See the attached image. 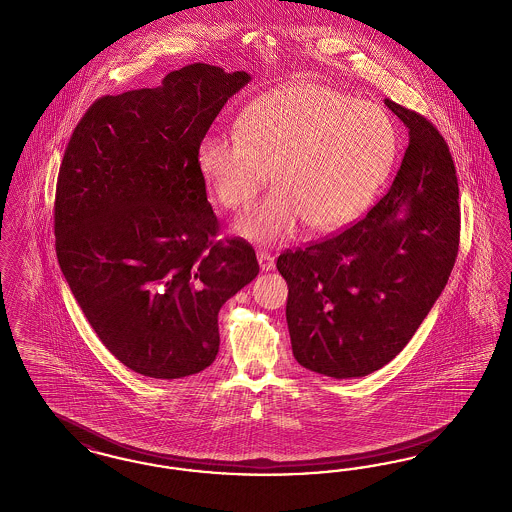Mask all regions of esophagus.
Masks as SVG:
<instances>
[{
    "label": "esophagus",
    "instance_id": "34e87169",
    "mask_svg": "<svg viewBox=\"0 0 512 512\" xmlns=\"http://www.w3.org/2000/svg\"><path fill=\"white\" fill-rule=\"evenodd\" d=\"M257 259H259V265H261V268L263 270H274V257L266 251V249H259L257 251Z\"/></svg>",
    "mask_w": 512,
    "mask_h": 512
}]
</instances>
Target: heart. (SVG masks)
Wrapping results in <instances>:
<instances>
[{
    "mask_svg": "<svg viewBox=\"0 0 512 512\" xmlns=\"http://www.w3.org/2000/svg\"><path fill=\"white\" fill-rule=\"evenodd\" d=\"M396 127L371 103L318 83L268 93L240 116L236 131L213 129L198 165L219 202L246 209L270 181L276 190L236 230L253 242L347 225L373 200L396 160Z\"/></svg>",
    "mask_w": 512,
    "mask_h": 512,
    "instance_id": "1",
    "label": "heart"
}]
</instances>
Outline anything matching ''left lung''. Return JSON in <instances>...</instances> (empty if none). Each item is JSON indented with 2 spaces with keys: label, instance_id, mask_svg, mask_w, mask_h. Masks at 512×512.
I'll use <instances>...</instances> for the list:
<instances>
[{
  "label": "left lung",
  "instance_id": "1",
  "mask_svg": "<svg viewBox=\"0 0 512 512\" xmlns=\"http://www.w3.org/2000/svg\"><path fill=\"white\" fill-rule=\"evenodd\" d=\"M409 143L389 192L364 219L287 249L286 318L295 360L364 377L408 345L448 284L459 251V184L450 148L423 114L385 99Z\"/></svg>",
  "mask_w": 512,
  "mask_h": 512
}]
</instances>
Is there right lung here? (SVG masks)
I'll list each match as a JSON object with an SVG mask.
<instances>
[{"label":"right lung","instance_id":"obj_1","mask_svg":"<svg viewBox=\"0 0 512 512\" xmlns=\"http://www.w3.org/2000/svg\"><path fill=\"white\" fill-rule=\"evenodd\" d=\"M249 76L204 62L160 87L106 95L64 150L55 249L87 322L123 366L179 379L213 364L217 316L257 274L255 249L217 240L198 148Z\"/></svg>","mask_w":512,"mask_h":512}]
</instances>
